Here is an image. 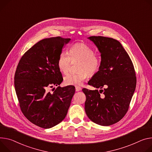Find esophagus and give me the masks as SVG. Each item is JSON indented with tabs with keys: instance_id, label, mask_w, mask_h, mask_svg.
<instances>
[{
	"instance_id": "1",
	"label": "esophagus",
	"mask_w": 152,
	"mask_h": 152,
	"mask_svg": "<svg viewBox=\"0 0 152 152\" xmlns=\"http://www.w3.org/2000/svg\"><path fill=\"white\" fill-rule=\"evenodd\" d=\"M75 88H76V91H80L82 90V88L80 87H78V86H76Z\"/></svg>"
}]
</instances>
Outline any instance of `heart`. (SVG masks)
<instances>
[{"label":"heart","instance_id":"1","mask_svg":"<svg viewBox=\"0 0 152 152\" xmlns=\"http://www.w3.org/2000/svg\"><path fill=\"white\" fill-rule=\"evenodd\" d=\"M72 60H80L79 67L80 72L68 73L64 77V82L66 86H79L88 77V75H94L97 73L101 66L100 59L95 55L94 51L88 45L78 43L73 45L70 54L62 51L58 57V66L62 73H66L70 69Z\"/></svg>","mask_w":152,"mask_h":152}]
</instances>
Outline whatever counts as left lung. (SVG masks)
I'll return each mask as SVG.
<instances>
[{"instance_id": "8db88e82", "label": "left lung", "mask_w": 152, "mask_h": 152, "mask_svg": "<svg viewBox=\"0 0 152 152\" xmlns=\"http://www.w3.org/2000/svg\"><path fill=\"white\" fill-rule=\"evenodd\" d=\"M101 53V66L88 84L98 90L82 89L86 96L85 111L93 122L108 126L126 114L136 85L133 63L118 40L103 36L88 37ZM104 90H102L104 87ZM104 92L101 95L100 93Z\"/></svg>"}]
</instances>
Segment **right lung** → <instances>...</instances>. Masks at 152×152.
I'll list each match as a JSON object with an SVG mask.
<instances>
[{
    "label": "right lung",
    "mask_w": 152,
    "mask_h": 152,
    "mask_svg": "<svg viewBox=\"0 0 152 152\" xmlns=\"http://www.w3.org/2000/svg\"><path fill=\"white\" fill-rule=\"evenodd\" d=\"M71 39L50 37L40 40L21 58L15 76L20 109L31 122L44 129L58 125L65 118L75 87H61L63 81L58 59ZM58 88L52 94L47 89Z\"/></svg>",
    "instance_id": "right-lung-1"
}]
</instances>
